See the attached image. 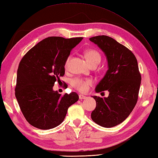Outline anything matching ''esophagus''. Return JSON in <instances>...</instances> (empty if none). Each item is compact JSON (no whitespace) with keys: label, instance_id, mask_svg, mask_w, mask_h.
Masks as SVG:
<instances>
[{"label":"esophagus","instance_id":"34e87169","mask_svg":"<svg viewBox=\"0 0 158 158\" xmlns=\"http://www.w3.org/2000/svg\"><path fill=\"white\" fill-rule=\"evenodd\" d=\"M79 99H85V98H86L85 96L83 95V94H79Z\"/></svg>","mask_w":158,"mask_h":158}]
</instances>
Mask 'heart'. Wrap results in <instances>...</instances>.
I'll use <instances>...</instances> for the list:
<instances>
[{
  "mask_svg": "<svg viewBox=\"0 0 158 158\" xmlns=\"http://www.w3.org/2000/svg\"><path fill=\"white\" fill-rule=\"evenodd\" d=\"M85 56L87 59L88 63L89 64H92L94 63H97L98 64L100 63L101 61V55L97 50L95 49H88V50L85 51ZM71 56L70 55L68 57L66 61H65L64 66L65 68L68 67L70 61ZM93 85V81L90 79H82V78H75L72 80L71 81V85L72 87L78 90L82 93H85L87 92L89 88Z\"/></svg>",
  "mask_w": 158,
  "mask_h": 158,
  "instance_id": "b5f03b06",
  "label": "heart"
}]
</instances>
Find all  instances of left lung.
Returning a JSON list of instances; mask_svg holds the SVG:
<instances>
[{
    "label": "left lung",
    "mask_w": 158,
    "mask_h": 158,
    "mask_svg": "<svg viewBox=\"0 0 158 158\" xmlns=\"http://www.w3.org/2000/svg\"><path fill=\"white\" fill-rule=\"evenodd\" d=\"M105 54L108 70L96 87V92L108 90V97L94 96L97 106L91 114L94 123L103 127H112L127 118L136 105L141 75L134 54L115 40L107 35L89 39Z\"/></svg>",
    "instance_id": "obj_1"
}]
</instances>
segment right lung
Here are the masks:
<instances>
[{
    "instance_id": "1",
    "label": "right lung",
    "mask_w": 158,
    "mask_h": 158,
    "mask_svg": "<svg viewBox=\"0 0 158 158\" xmlns=\"http://www.w3.org/2000/svg\"><path fill=\"white\" fill-rule=\"evenodd\" d=\"M83 38L48 37L34 46L20 61L15 95L22 113L30 125L50 129L64 121L76 92L61 96L52 87L65 74L64 64L72 49Z\"/></svg>"
}]
</instances>
